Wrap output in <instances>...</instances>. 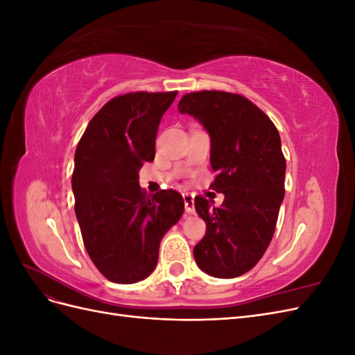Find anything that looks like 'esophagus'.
I'll list each match as a JSON object with an SVG mask.
<instances>
[{
  "mask_svg": "<svg viewBox=\"0 0 355 355\" xmlns=\"http://www.w3.org/2000/svg\"><path fill=\"white\" fill-rule=\"evenodd\" d=\"M184 201H185V210H187V213H189V214L196 213L194 196H192V194H188V192H185V194H184Z\"/></svg>",
  "mask_w": 355,
  "mask_h": 355,
  "instance_id": "1",
  "label": "esophagus"
}]
</instances>
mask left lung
Returning a JSON list of instances; mask_svg holds the SVG:
<instances>
[{"label": "left lung", "instance_id": "obj_1", "mask_svg": "<svg viewBox=\"0 0 355 355\" xmlns=\"http://www.w3.org/2000/svg\"><path fill=\"white\" fill-rule=\"evenodd\" d=\"M180 114H189L210 136L213 184L222 206L196 197L206 235L194 247L201 271L234 278L250 271L270 245L284 198L286 159L277 127L241 94L202 90L182 96Z\"/></svg>", "mask_w": 355, "mask_h": 355}]
</instances>
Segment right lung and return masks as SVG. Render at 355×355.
Returning <instances> with one entry per match:
<instances>
[{
    "mask_svg": "<svg viewBox=\"0 0 355 355\" xmlns=\"http://www.w3.org/2000/svg\"><path fill=\"white\" fill-rule=\"evenodd\" d=\"M176 94L116 96L92 118L75 151L72 191L83 241L112 283L132 284L151 274L161 239L184 213L179 192L146 196L139 185V170L155 157L161 116Z\"/></svg>",
    "mask_w": 355,
    "mask_h": 355,
    "instance_id": "right-lung-1",
    "label": "right lung"
}]
</instances>
